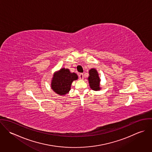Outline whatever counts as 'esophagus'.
<instances>
[{"mask_svg":"<svg viewBox=\"0 0 152 152\" xmlns=\"http://www.w3.org/2000/svg\"><path fill=\"white\" fill-rule=\"evenodd\" d=\"M79 78H80V80H83L84 79L83 74H79Z\"/></svg>","mask_w":152,"mask_h":152,"instance_id":"obj_1","label":"esophagus"}]
</instances>
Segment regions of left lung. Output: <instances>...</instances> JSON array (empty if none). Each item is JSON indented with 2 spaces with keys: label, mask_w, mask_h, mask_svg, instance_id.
Segmentation results:
<instances>
[{
  "label": "left lung",
  "mask_w": 152,
  "mask_h": 152,
  "mask_svg": "<svg viewBox=\"0 0 152 152\" xmlns=\"http://www.w3.org/2000/svg\"><path fill=\"white\" fill-rule=\"evenodd\" d=\"M89 76L88 78L90 88L94 91H99L100 87V78L96 69L92 68L89 71Z\"/></svg>",
  "instance_id": "8db88e82"
}]
</instances>
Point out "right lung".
<instances>
[{"instance_id":"add662e5","label":"right lung","mask_w":152,"mask_h":152,"mask_svg":"<svg viewBox=\"0 0 152 152\" xmlns=\"http://www.w3.org/2000/svg\"><path fill=\"white\" fill-rule=\"evenodd\" d=\"M78 79V75L71 72L68 69L63 68L56 72L51 80L52 89L60 95H64L71 89L72 83Z\"/></svg>"}]
</instances>
